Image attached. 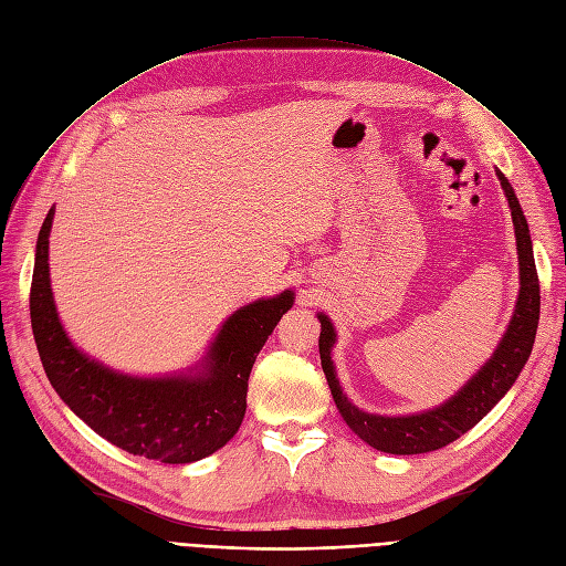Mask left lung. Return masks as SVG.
Masks as SVG:
<instances>
[{
    "label": "left lung",
    "instance_id": "left-lung-1",
    "mask_svg": "<svg viewBox=\"0 0 566 566\" xmlns=\"http://www.w3.org/2000/svg\"><path fill=\"white\" fill-rule=\"evenodd\" d=\"M501 187L505 191V199L511 206V216L515 224V241H517V255H520V297L513 321L505 329V335L494 350L492 360L486 363L480 373L465 384L461 391L447 400L444 405L431 409V412L412 415V417H377L367 415L356 405H350L342 394L339 381L335 377L333 360H329V348L335 344V329L327 316H318L321 321V365L327 379L329 391H333L335 405L339 409L342 419L363 442L375 447L386 454H423L440 450V447L454 442L490 412V409L509 394V388L515 384L517 375L522 373L524 363H527L532 346L536 339L538 314H541V287L538 274L534 264L530 227L524 220V212L511 182L505 175L496 170Z\"/></svg>",
    "mask_w": 566,
    "mask_h": 566
}]
</instances>
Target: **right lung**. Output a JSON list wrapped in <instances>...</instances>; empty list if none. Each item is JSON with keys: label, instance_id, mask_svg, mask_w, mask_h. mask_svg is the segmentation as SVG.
<instances>
[{"label": "right lung", "instance_id": "1", "mask_svg": "<svg viewBox=\"0 0 566 566\" xmlns=\"http://www.w3.org/2000/svg\"><path fill=\"white\" fill-rule=\"evenodd\" d=\"M53 208L39 229L30 318L44 373L72 412L128 454L191 463L218 452L245 415L248 377L260 348L292 306V292L239 308L220 329L197 377L138 379L88 360L65 337L49 283Z\"/></svg>", "mask_w": 566, "mask_h": 566}]
</instances>
